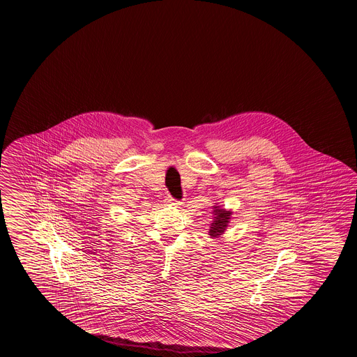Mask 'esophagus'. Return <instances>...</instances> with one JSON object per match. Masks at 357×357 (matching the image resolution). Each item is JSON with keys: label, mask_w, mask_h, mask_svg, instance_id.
Listing matches in <instances>:
<instances>
[{"label": "esophagus", "mask_w": 357, "mask_h": 357, "mask_svg": "<svg viewBox=\"0 0 357 357\" xmlns=\"http://www.w3.org/2000/svg\"><path fill=\"white\" fill-rule=\"evenodd\" d=\"M167 202H169V204H172V206H182V202H179V200H176V199H174L173 196H169V197H167Z\"/></svg>", "instance_id": "obj_1"}]
</instances>
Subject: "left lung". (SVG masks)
Returning <instances> with one entry per match:
<instances>
[{"label":"left lung","instance_id":"obj_1","mask_svg":"<svg viewBox=\"0 0 357 357\" xmlns=\"http://www.w3.org/2000/svg\"><path fill=\"white\" fill-rule=\"evenodd\" d=\"M215 208H217V206H215ZM213 212H215V217H213V222H212L211 229H209V236L211 237H218L225 231L231 213L227 212V211H224V209H218V208L215 209Z\"/></svg>","mask_w":357,"mask_h":357}]
</instances>
